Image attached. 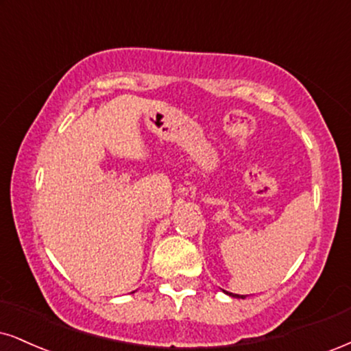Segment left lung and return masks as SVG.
<instances>
[{"mask_svg":"<svg viewBox=\"0 0 351 351\" xmlns=\"http://www.w3.org/2000/svg\"><path fill=\"white\" fill-rule=\"evenodd\" d=\"M228 293V291H226ZM229 296H232V298H244V296H241V295H232V293H228Z\"/></svg>","mask_w":351,"mask_h":351,"instance_id":"8db88e82","label":"left lung"}]
</instances>
